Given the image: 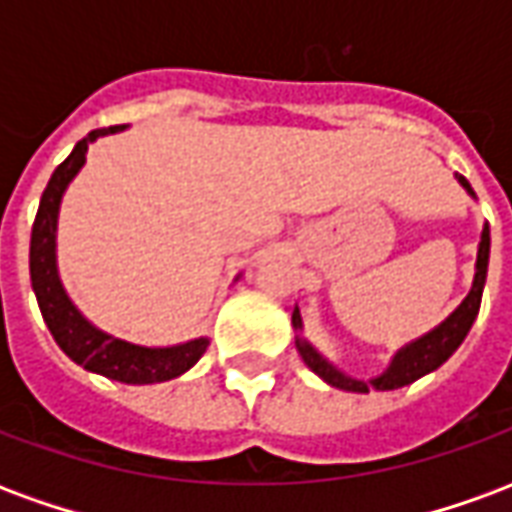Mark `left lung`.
Returning a JSON list of instances; mask_svg holds the SVG:
<instances>
[{
  "mask_svg": "<svg viewBox=\"0 0 512 512\" xmlns=\"http://www.w3.org/2000/svg\"><path fill=\"white\" fill-rule=\"evenodd\" d=\"M461 186L474 197L469 180L458 175ZM488 252H491V233H488V224L483 227V238H480V249H477V274H474V285L469 290V296L461 301V307L452 312L447 321L436 326L433 332H428L425 337H419L417 343L406 345L403 351H397V356L392 359V365L386 367V373H381L378 378H370V381H356V378L345 376L337 367L329 365L315 348H312L307 340H296V348H299L304 365L310 367L312 373L326 381V384L337 386V389H345V392H370V389H397V386H406L417 378L428 376L436 367H441L452 354L455 348L463 343V337L472 329L474 318L480 312V301H483V285L485 274H488ZM293 326L301 329V315L299 310H293Z\"/></svg>",
  "mask_w": 512,
  "mask_h": 512,
  "instance_id": "obj_1",
  "label": "left lung"
}]
</instances>
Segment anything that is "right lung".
Returning a JSON list of instances; mask_svg holds the SVG:
<instances>
[{
  "label": "right lung",
  "mask_w": 512,
  "mask_h": 512,
  "mask_svg": "<svg viewBox=\"0 0 512 512\" xmlns=\"http://www.w3.org/2000/svg\"><path fill=\"white\" fill-rule=\"evenodd\" d=\"M123 126H109L90 131L82 142H76L71 156L54 169L49 186L40 197L38 216L32 224V244H29V274H32V288L38 296L43 321L54 334V340L65 354L71 356L76 365H82L90 373L115 378L123 384H158L186 373L189 367L197 365V359L208 348V337L191 340V343L172 345V348H142V345L117 340L112 334H104L95 329L93 323L82 318L62 290L60 277H57V255H54V238H57V213H60V200L68 183L76 178L82 169L87 145L95 142L98 136L115 134Z\"/></svg>",
  "instance_id": "add662e5"
}]
</instances>
